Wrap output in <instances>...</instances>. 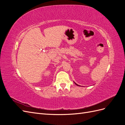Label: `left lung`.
Instances as JSON below:
<instances>
[{
    "label": "left lung",
    "instance_id": "8db88e82",
    "mask_svg": "<svg viewBox=\"0 0 125 125\" xmlns=\"http://www.w3.org/2000/svg\"><path fill=\"white\" fill-rule=\"evenodd\" d=\"M74 83H75V84H76V85H78V86H80V85H78V84H77V83H75V82H74Z\"/></svg>",
    "mask_w": 125,
    "mask_h": 125
}]
</instances>
